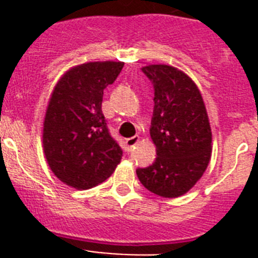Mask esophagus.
<instances>
[{
    "mask_svg": "<svg viewBox=\"0 0 258 258\" xmlns=\"http://www.w3.org/2000/svg\"><path fill=\"white\" fill-rule=\"evenodd\" d=\"M138 142H140V137L134 136V137H132V138H127V140L125 141V145H126L127 150H132L134 146L138 145Z\"/></svg>",
    "mask_w": 258,
    "mask_h": 258,
    "instance_id": "34e87169",
    "label": "esophagus"
}]
</instances>
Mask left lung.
Segmentation results:
<instances>
[{
	"label": "left lung",
	"mask_w": 258,
	"mask_h": 258,
	"mask_svg": "<svg viewBox=\"0 0 258 258\" xmlns=\"http://www.w3.org/2000/svg\"><path fill=\"white\" fill-rule=\"evenodd\" d=\"M154 85L150 134L157 157L138 168L141 183L163 198H178L202 178L211 160L212 132L202 94L187 75L166 64L142 68Z\"/></svg>",
	"instance_id": "8db88e82"
}]
</instances>
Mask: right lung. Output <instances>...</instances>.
I'll list each match as a JSON object with an SVG mask.
<instances>
[{
	"instance_id": "obj_1",
	"label": "right lung",
	"mask_w": 258,
	"mask_h": 258,
	"mask_svg": "<svg viewBox=\"0 0 258 258\" xmlns=\"http://www.w3.org/2000/svg\"><path fill=\"white\" fill-rule=\"evenodd\" d=\"M122 67V61L84 63L68 70L52 90L42 131L44 152L52 173L71 187L88 190L102 183L121 160L102 101Z\"/></svg>"
}]
</instances>
